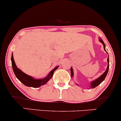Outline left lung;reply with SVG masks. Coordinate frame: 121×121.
Returning <instances> with one entry per match:
<instances>
[{"mask_svg":"<svg viewBox=\"0 0 121 121\" xmlns=\"http://www.w3.org/2000/svg\"><path fill=\"white\" fill-rule=\"evenodd\" d=\"M99 41H100V42H101L102 44H103V47H104V50L105 51V45L104 43V42H103V41L102 40V39H100V38H99ZM107 62H108V66H107V68L106 70H105V71L103 73V74L101 76H100V77H99L98 78H97L96 80L93 81V82H91V88H92V89L95 88L96 86H98V85L100 84L101 83V82L105 79L107 75L108 70H109V57H108V59H107ZM70 71H71V77H73V75H74V74H73V69H72V68H71V69H70Z\"/></svg>","mask_w":121,"mask_h":121,"instance_id":"8db88e82","label":"left lung"}]
</instances>
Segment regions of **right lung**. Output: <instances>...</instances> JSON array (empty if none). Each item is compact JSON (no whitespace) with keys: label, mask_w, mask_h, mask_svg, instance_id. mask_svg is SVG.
<instances>
[{"label":"right lung","mask_w":121,"mask_h":121,"mask_svg":"<svg viewBox=\"0 0 121 121\" xmlns=\"http://www.w3.org/2000/svg\"><path fill=\"white\" fill-rule=\"evenodd\" d=\"M11 61L12 68H13L14 73L17 78L21 82H22L24 85H26V86L29 87H33V88H39V87L41 86V85H43L45 84L46 83H47L48 82V81L52 77L55 70L57 69L58 67H59V66H57L55 67V68L53 69V70H52L49 74H48V75L46 78H45L37 79L33 78L32 76L25 74V73L21 71V70L19 69L17 67L14 60L13 53L12 54Z\"/></svg>","instance_id":"add662e5"}]
</instances>
